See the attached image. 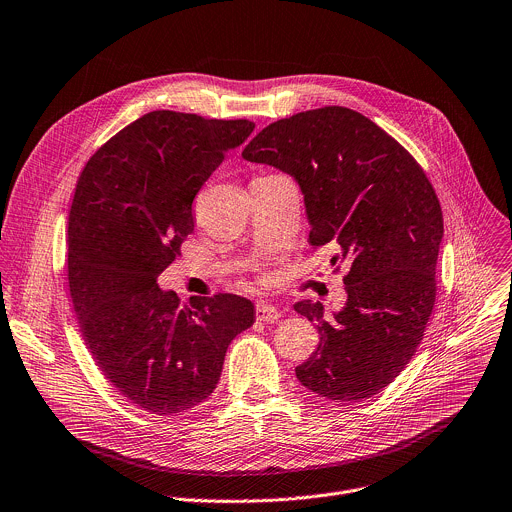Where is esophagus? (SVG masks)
Masks as SVG:
<instances>
[{
  "instance_id": "1",
  "label": "esophagus",
  "mask_w": 512,
  "mask_h": 512,
  "mask_svg": "<svg viewBox=\"0 0 512 512\" xmlns=\"http://www.w3.org/2000/svg\"><path fill=\"white\" fill-rule=\"evenodd\" d=\"M255 315H257L259 321H267L269 323V321H277L281 317V311L275 305L267 303V301H259L255 305Z\"/></svg>"
}]
</instances>
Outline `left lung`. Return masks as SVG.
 Instances as JSON below:
<instances>
[{"label":"left lung","mask_w":512,"mask_h":512,"mask_svg":"<svg viewBox=\"0 0 512 512\" xmlns=\"http://www.w3.org/2000/svg\"><path fill=\"white\" fill-rule=\"evenodd\" d=\"M249 162L291 175L303 193L313 249L350 265L348 301L333 317L319 301L295 311L315 323L317 350L295 368L317 396L360 402L408 366L434 301L442 209L422 166L386 130L344 106H323L265 126Z\"/></svg>","instance_id":"left-lung-1"}]
</instances>
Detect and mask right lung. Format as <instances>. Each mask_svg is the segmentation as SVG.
<instances>
[{
	"mask_svg": "<svg viewBox=\"0 0 512 512\" xmlns=\"http://www.w3.org/2000/svg\"><path fill=\"white\" fill-rule=\"evenodd\" d=\"M255 124L154 110L86 162L68 215V283L84 342L138 408L173 416L207 400L255 307L233 293L162 291L156 277L193 233V201Z\"/></svg>",
	"mask_w": 512,
	"mask_h": 512,
	"instance_id": "obj_1",
	"label": "right lung"
}]
</instances>
